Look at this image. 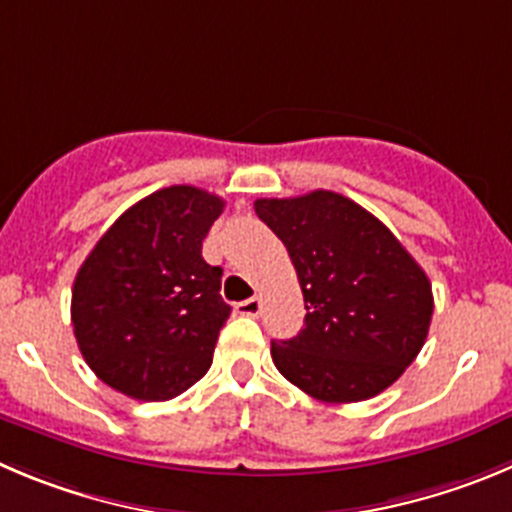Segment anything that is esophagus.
I'll return each instance as SVG.
<instances>
[{
    "label": "esophagus",
    "instance_id": "1",
    "mask_svg": "<svg viewBox=\"0 0 512 512\" xmlns=\"http://www.w3.org/2000/svg\"><path fill=\"white\" fill-rule=\"evenodd\" d=\"M237 313L250 315V318H257V315L262 313V300H260V298H250V300H245V303L237 305Z\"/></svg>",
    "mask_w": 512,
    "mask_h": 512
}]
</instances>
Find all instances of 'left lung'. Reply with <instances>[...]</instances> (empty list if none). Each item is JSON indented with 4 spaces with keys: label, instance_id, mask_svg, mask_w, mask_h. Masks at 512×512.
Masks as SVG:
<instances>
[{
    "label": "left lung",
    "instance_id": "1",
    "mask_svg": "<svg viewBox=\"0 0 512 512\" xmlns=\"http://www.w3.org/2000/svg\"><path fill=\"white\" fill-rule=\"evenodd\" d=\"M293 260L303 331L272 341L280 374L326 404L381 394L422 351L434 298L427 272L386 224L336 191L257 199Z\"/></svg>",
    "mask_w": 512,
    "mask_h": 512
}]
</instances>
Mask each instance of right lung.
<instances>
[{"instance_id":"obj_1","label":"right lung","mask_w":512,"mask_h":512,"mask_svg":"<svg viewBox=\"0 0 512 512\" xmlns=\"http://www.w3.org/2000/svg\"><path fill=\"white\" fill-rule=\"evenodd\" d=\"M224 199L197 186H166L121 214L80 265L73 331L85 364L131 399L166 401L212 366L229 318L222 267L202 242Z\"/></svg>"}]
</instances>
